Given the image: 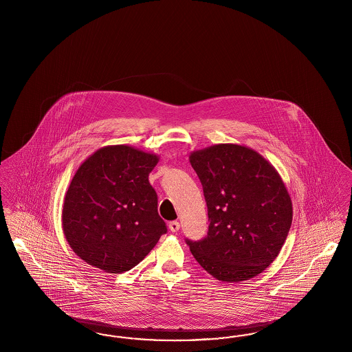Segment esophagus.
<instances>
[{
    "mask_svg": "<svg viewBox=\"0 0 352 352\" xmlns=\"http://www.w3.org/2000/svg\"><path fill=\"white\" fill-rule=\"evenodd\" d=\"M168 227H169L171 232H177V231H179L181 224H179V222H177V221H171V222L168 223Z\"/></svg>",
    "mask_w": 352,
    "mask_h": 352,
    "instance_id": "1",
    "label": "esophagus"
}]
</instances>
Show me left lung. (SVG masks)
I'll use <instances>...</instances> for the list:
<instances>
[{"instance_id": "8db88e82", "label": "left lung", "mask_w": 352, "mask_h": 352, "mask_svg": "<svg viewBox=\"0 0 352 352\" xmlns=\"http://www.w3.org/2000/svg\"><path fill=\"white\" fill-rule=\"evenodd\" d=\"M190 162L210 221L204 240L186 241L192 256L221 281L259 275L276 259L293 219L280 174L254 149L231 143L193 151Z\"/></svg>"}]
</instances>
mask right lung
<instances>
[{
	"mask_svg": "<svg viewBox=\"0 0 352 352\" xmlns=\"http://www.w3.org/2000/svg\"><path fill=\"white\" fill-rule=\"evenodd\" d=\"M159 156L126 144L86 159L64 196L62 226L72 250L108 274L137 266L166 234L148 175Z\"/></svg>",
	"mask_w": 352,
	"mask_h": 352,
	"instance_id": "right-lung-1",
	"label": "right lung"
}]
</instances>
